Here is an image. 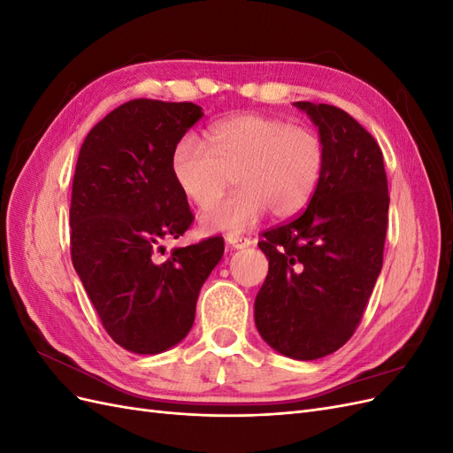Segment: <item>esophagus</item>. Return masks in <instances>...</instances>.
<instances>
[{
    "instance_id": "obj_1",
    "label": "esophagus",
    "mask_w": 453,
    "mask_h": 453,
    "mask_svg": "<svg viewBox=\"0 0 453 453\" xmlns=\"http://www.w3.org/2000/svg\"><path fill=\"white\" fill-rule=\"evenodd\" d=\"M226 243H228V248H232V250H243V248H250L251 240L250 238H242V236H234V234H228L226 236Z\"/></svg>"
}]
</instances>
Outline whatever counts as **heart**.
<instances>
[{
    "instance_id": "1",
    "label": "heart",
    "mask_w": 453,
    "mask_h": 453,
    "mask_svg": "<svg viewBox=\"0 0 453 453\" xmlns=\"http://www.w3.org/2000/svg\"><path fill=\"white\" fill-rule=\"evenodd\" d=\"M325 170V145L306 127L245 113L215 122L208 147L193 134L177 140L170 172L181 195L200 210L220 199L235 180L239 193L200 215L202 232H242L266 211L289 219L303 211Z\"/></svg>"
}]
</instances>
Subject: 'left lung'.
<instances>
[{"instance_id":"left-lung-1","label":"left lung","mask_w":453,"mask_h":453,"mask_svg":"<svg viewBox=\"0 0 453 453\" xmlns=\"http://www.w3.org/2000/svg\"><path fill=\"white\" fill-rule=\"evenodd\" d=\"M295 105L319 128L325 170L308 208L258 242L268 276L255 325L285 357L313 361L361 323L383 263L389 193L381 149L357 120L334 105Z\"/></svg>"}]
</instances>
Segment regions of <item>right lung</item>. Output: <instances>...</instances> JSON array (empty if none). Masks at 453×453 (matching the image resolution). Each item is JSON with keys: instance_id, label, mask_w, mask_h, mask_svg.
<instances>
[{"instance_id": "1", "label": "right lung", "mask_w": 453, "mask_h": 453, "mask_svg": "<svg viewBox=\"0 0 453 453\" xmlns=\"http://www.w3.org/2000/svg\"><path fill=\"white\" fill-rule=\"evenodd\" d=\"M203 117L193 102L132 100L96 125L79 150L72 187V260L107 334L140 355L188 334L223 238L177 248L193 211L170 172L177 140ZM164 255V253H162Z\"/></svg>"}]
</instances>
